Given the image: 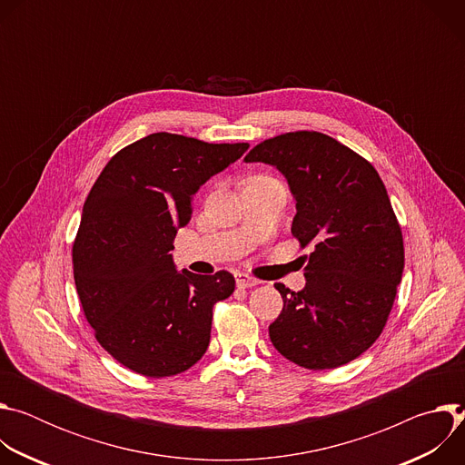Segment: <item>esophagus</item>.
I'll use <instances>...</instances> for the list:
<instances>
[{
  "label": "esophagus",
  "instance_id": "34e87169",
  "mask_svg": "<svg viewBox=\"0 0 465 465\" xmlns=\"http://www.w3.org/2000/svg\"><path fill=\"white\" fill-rule=\"evenodd\" d=\"M235 283H237V287H241V289H250V287L259 285V282H257L255 278H252V276H248V274H244V272H237V274H235Z\"/></svg>",
  "mask_w": 465,
  "mask_h": 465
}]
</instances>
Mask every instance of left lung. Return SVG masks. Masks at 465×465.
<instances>
[{
    "instance_id": "left-lung-1",
    "label": "left lung",
    "mask_w": 465,
    "mask_h": 465,
    "mask_svg": "<svg viewBox=\"0 0 465 465\" xmlns=\"http://www.w3.org/2000/svg\"><path fill=\"white\" fill-rule=\"evenodd\" d=\"M276 167L296 201L292 235L312 252L305 287L276 283L274 348L307 370L348 364L382 333L405 267L400 223L370 162L320 132H287L244 158Z\"/></svg>"
}]
</instances>
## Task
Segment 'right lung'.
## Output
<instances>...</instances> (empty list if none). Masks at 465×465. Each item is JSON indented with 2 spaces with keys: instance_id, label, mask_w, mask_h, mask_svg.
<instances>
[{
  "instance_id": "right-lung-1",
  "label": "right lung",
  "mask_w": 465,
  "mask_h": 465,
  "mask_svg": "<svg viewBox=\"0 0 465 465\" xmlns=\"http://www.w3.org/2000/svg\"><path fill=\"white\" fill-rule=\"evenodd\" d=\"M248 143L156 132L119 151L95 180L74 242V278L97 342L147 377L189 370L210 346L213 305L235 280L176 271L171 250L193 194Z\"/></svg>"
}]
</instances>
